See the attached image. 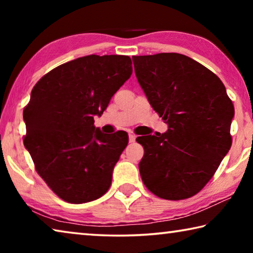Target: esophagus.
Masks as SVG:
<instances>
[{
	"mask_svg": "<svg viewBox=\"0 0 253 253\" xmlns=\"http://www.w3.org/2000/svg\"><path fill=\"white\" fill-rule=\"evenodd\" d=\"M135 140H136V136L134 134H129V142L134 143Z\"/></svg>",
	"mask_w": 253,
	"mask_h": 253,
	"instance_id": "1",
	"label": "esophagus"
}]
</instances>
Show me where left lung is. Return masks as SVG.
Here are the masks:
<instances>
[{
	"label": "left lung",
	"instance_id": "1",
	"mask_svg": "<svg viewBox=\"0 0 253 253\" xmlns=\"http://www.w3.org/2000/svg\"><path fill=\"white\" fill-rule=\"evenodd\" d=\"M138 84L169 125L137 137L145 154L139 173L158 198L183 200L202 190L232 144L234 107L219 77L179 53L132 57Z\"/></svg>",
	"mask_w": 253,
	"mask_h": 253
}]
</instances>
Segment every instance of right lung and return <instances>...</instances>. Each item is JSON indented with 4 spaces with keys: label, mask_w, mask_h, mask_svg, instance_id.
Here are the masks:
<instances>
[{
    "label": "right lung",
    "mask_w": 253,
    "mask_h": 253,
    "mask_svg": "<svg viewBox=\"0 0 253 253\" xmlns=\"http://www.w3.org/2000/svg\"><path fill=\"white\" fill-rule=\"evenodd\" d=\"M131 72L128 55L90 54L54 68L33 87L23 110V143L37 172L66 202H90L110 187L128 134H104L93 117Z\"/></svg>",
    "instance_id": "right-lung-1"
}]
</instances>
